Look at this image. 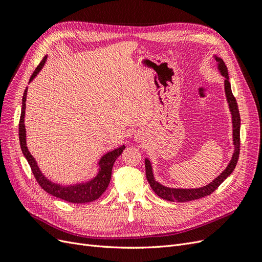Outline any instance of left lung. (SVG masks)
<instances>
[{
  "mask_svg": "<svg viewBox=\"0 0 262 262\" xmlns=\"http://www.w3.org/2000/svg\"><path fill=\"white\" fill-rule=\"evenodd\" d=\"M214 59L216 61V69L219 71L220 75L223 76L224 80V92H225V97L228 105L229 113H231L232 117V138H233V154L229 163L225 167V169L222 171L220 175L214 178L208 185L199 187V188H172L162 185L161 182H158L154 177V171H153V166L152 162L149 161L148 157H145V173L146 178L150 188L153 189V191L164 200L171 201V202H187L191 200H196L203 198L205 195L211 194L214 190H215L222 182H223L236 167L237 161H238L239 156V144H241V138H239V132H241V116H239V110L238 106H237V102L235 97L233 96L232 93V87L231 83H229V77H228V71L225 66L224 61L222 60L216 54H213Z\"/></svg>",
  "mask_w": 262,
  "mask_h": 262,
  "instance_id": "left-lung-1",
  "label": "left lung"
}]
</instances>
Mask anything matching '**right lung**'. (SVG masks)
<instances>
[{"mask_svg": "<svg viewBox=\"0 0 262 262\" xmlns=\"http://www.w3.org/2000/svg\"><path fill=\"white\" fill-rule=\"evenodd\" d=\"M47 55L42 59L33 75L30 76L29 83L33 82L34 78L40 72L42 68L46 64ZM27 91L28 87H26L25 92L23 95V107H21V114H20V120H19V143L21 152L27 160L31 171H33L36 180L40 187L48 193L59 198V199L66 200L71 203H89L92 201L97 200L98 198L106 191L108 185L112 178V171L113 166L116 162L117 158L121 155L123 149L125 148L124 145H120L115 149H110L106 152L104 155L97 162V172L93 178L76 182V184H68L63 185L50 180L45 173L39 168L38 163L36 158L31 155L29 149L27 147L26 142V128H25V110H26V97H27Z\"/></svg>", "mask_w": 262, "mask_h": 262, "instance_id": "1", "label": "right lung"}]
</instances>
